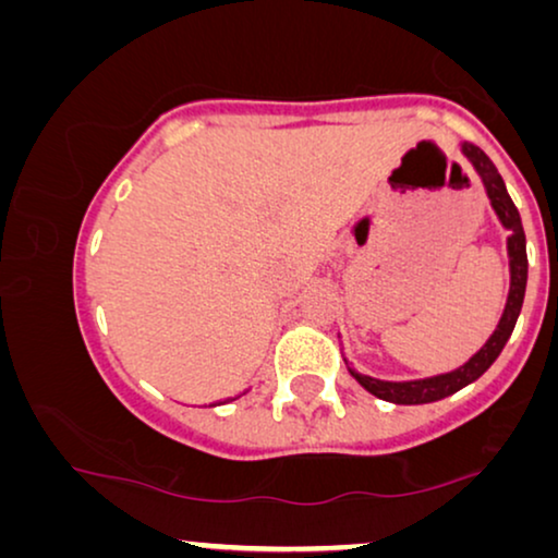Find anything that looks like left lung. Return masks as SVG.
Here are the masks:
<instances>
[{
  "label": "left lung",
  "mask_w": 558,
  "mask_h": 558,
  "mask_svg": "<svg viewBox=\"0 0 558 558\" xmlns=\"http://www.w3.org/2000/svg\"><path fill=\"white\" fill-rule=\"evenodd\" d=\"M460 151L468 156V161L473 163V169L481 174L485 194H488L490 199V207L498 215L500 225L508 230L506 247H508V270H511V288H508L504 316H500L496 331L490 333V339L483 343L481 351L470 356L465 364L454 368V372L427 376V379H414V381H384V379H374V376L359 374L356 368H351L347 364L349 374L354 376L361 387H364L368 395L384 399V402L427 404V402H437V399L450 397L462 387H468V384H473L477 376L488 372L493 361H496L500 351H504L506 341L511 339L513 333L518 313H521L523 295H525V278H529V257H525V234H523L521 215H518L513 199L508 197L504 179H500L498 169L493 167L488 156H485L475 144H468V141L465 144H460Z\"/></svg>",
  "instance_id": "1"
}]
</instances>
